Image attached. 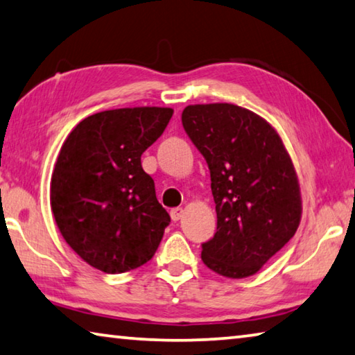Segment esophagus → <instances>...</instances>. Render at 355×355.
Listing matches in <instances>:
<instances>
[{"label":"esophagus","mask_w":355,"mask_h":355,"mask_svg":"<svg viewBox=\"0 0 355 355\" xmlns=\"http://www.w3.org/2000/svg\"><path fill=\"white\" fill-rule=\"evenodd\" d=\"M182 216H183V209H182V208H173V209H171V218H172V220H180V219H182Z\"/></svg>","instance_id":"obj_1"}]
</instances>
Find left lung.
Listing matches in <instances>:
<instances>
[{"label":"left lung","mask_w":355,"mask_h":355,"mask_svg":"<svg viewBox=\"0 0 355 355\" xmlns=\"http://www.w3.org/2000/svg\"><path fill=\"white\" fill-rule=\"evenodd\" d=\"M182 123L207 159L218 214L202 260L228 279L254 275L299 227L302 200L290 155L277 131L241 106L189 105Z\"/></svg>","instance_id":"left-lung-1"}]
</instances>
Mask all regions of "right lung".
I'll use <instances>...</instances> for the list:
<instances>
[{
    "label": "right lung",
    "instance_id": "add662e5",
    "mask_svg": "<svg viewBox=\"0 0 355 355\" xmlns=\"http://www.w3.org/2000/svg\"><path fill=\"white\" fill-rule=\"evenodd\" d=\"M171 107H122L81 120L59 152L50 202L59 232L84 261L120 274L152 260L171 216L141 156L163 135Z\"/></svg>",
    "mask_w": 355,
    "mask_h": 355
}]
</instances>
